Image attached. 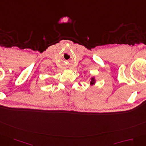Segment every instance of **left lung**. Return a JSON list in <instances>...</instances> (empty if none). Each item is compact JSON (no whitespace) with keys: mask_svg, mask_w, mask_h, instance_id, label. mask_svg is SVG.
Returning <instances> with one entry per match:
<instances>
[{"mask_svg":"<svg viewBox=\"0 0 146 146\" xmlns=\"http://www.w3.org/2000/svg\"><path fill=\"white\" fill-rule=\"evenodd\" d=\"M90 85H91V86H93V85H94L96 83V80L95 77H90Z\"/></svg>","mask_w":146,"mask_h":146,"instance_id":"obj_1","label":"left lung"}]
</instances>
